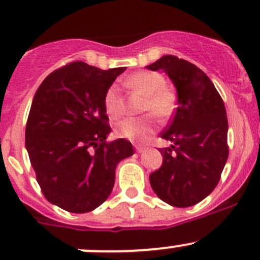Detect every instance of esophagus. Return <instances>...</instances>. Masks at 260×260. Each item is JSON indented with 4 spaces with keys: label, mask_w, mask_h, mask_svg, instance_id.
I'll use <instances>...</instances> for the list:
<instances>
[{
    "label": "esophagus",
    "mask_w": 260,
    "mask_h": 260,
    "mask_svg": "<svg viewBox=\"0 0 260 260\" xmlns=\"http://www.w3.org/2000/svg\"><path fill=\"white\" fill-rule=\"evenodd\" d=\"M136 151H137L138 153H142V152L145 151V148H143V147H141V146H136Z\"/></svg>",
    "instance_id": "esophagus-1"
}]
</instances>
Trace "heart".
<instances>
[{
	"label": "heart",
	"mask_w": 260,
	"mask_h": 260,
	"mask_svg": "<svg viewBox=\"0 0 260 260\" xmlns=\"http://www.w3.org/2000/svg\"><path fill=\"white\" fill-rule=\"evenodd\" d=\"M125 85L132 90L145 95L141 112L148 113L142 117H128L119 120L114 127L117 137L125 138L137 143L148 141L157 131V120H167L176 108V95L166 86L164 75L157 72L142 70L129 75ZM104 108L107 114L117 119L124 111V101L117 85H111L104 94Z\"/></svg>",
	"instance_id": "heart-1"
}]
</instances>
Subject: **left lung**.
I'll use <instances>...</instances> for the list:
<instances>
[{
    "label": "left lung",
    "mask_w": 260,
    "mask_h": 260,
    "mask_svg": "<svg viewBox=\"0 0 260 260\" xmlns=\"http://www.w3.org/2000/svg\"><path fill=\"white\" fill-rule=\"evenodd\" d=\"M149 70L162 69L177 89L171 122L161 133L171 147L159 148L162 166L149 182L162 201L188 208L214 191L229 156L228 118L224 102L208 75L175 55H164Z\"/></svg>",
    "instance_id": "1"
}]
</instances>
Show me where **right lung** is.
Segmentation results:
<instances>
[{
	"instance_id": "add662e5",
	"label": "right lung",
	"mask_w": 260,
	"mask_h": 260,
	"mask_svg": "<svg viewBox=\"0 0 260 260\" xmlns=\"http://www.w3.org/2000/svg\"><path fill=\"white\" fill-rule=\"evenodd\" d=\"M125 68L102 70L73 61L50 73L34 96L25 145L49 203L89 212L111 195L115 167L132 156L129 141L111 133L104 94Z\"/></svg>"
}]
</instances>
